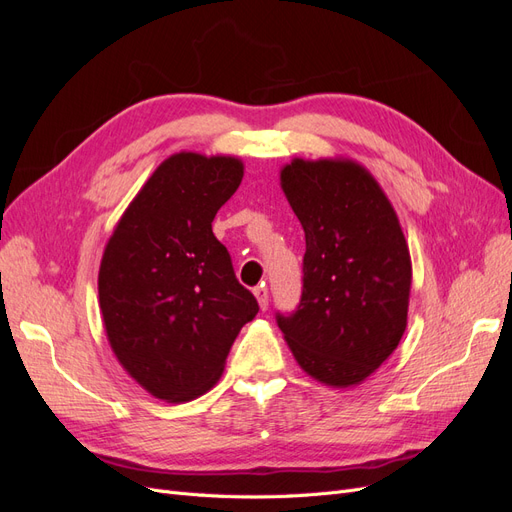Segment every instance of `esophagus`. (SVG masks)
Listing matches in <instances>:
<instances>
[{"mask_svg":"<svg viewBox=\"0 0 512 512\" xmlns=\"http://www.w3.org/2000/svg\"><path fill=\"white\" fill-rule=\"evenodd\" d=\"M254 294H256V299H258L260 309H262V312H265V309L269 307V290H267L265 286H260V288H256V290H254Z\"/></svg>","mask_w":512,"mask_h":512,"instance_id":"obj_1","label":"esophagus"}]
</instances>
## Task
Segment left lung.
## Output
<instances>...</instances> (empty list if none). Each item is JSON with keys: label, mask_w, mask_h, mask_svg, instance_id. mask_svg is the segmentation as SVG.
Here are the masks:
<instances>
[{"label": "left lung", "mask_w": 512, "mask_h": 512, "mask_svg": "<svg viewBox=\"0 0 512 512\" xmlns=\"http://www.w3.org/2000/svg\"><path fill=\"white\" fill-rule=\"evenodd\" d=\"M280 185L305 230L297 312L277 314L294 361L348 389L404 337L412 260L397 213L369 170L350 158H294Z\"/></svg>", "instance_id": "obj_1"}]
</instances>
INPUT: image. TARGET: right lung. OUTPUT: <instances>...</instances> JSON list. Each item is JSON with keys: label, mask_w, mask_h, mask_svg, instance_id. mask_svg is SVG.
I'll return each mask as SVG.
<instances>
[{"label": "right lung", "mask_w": 512, "mask_h": 512, "mask_svg": "<svg viewBox=\"0 0 512 512\" xmlns=\"http://www.w3.org/2000/svg\"><path fill=\"white\" fill-rule=\"evenodd\" d=\"M241 179L235 156L173 153L104 247L98 297L108 344L130 378L170 404L213 389L232 342L258 314L211 230Z\"/></svg>", "instance_id": "1"}]
</instances>
